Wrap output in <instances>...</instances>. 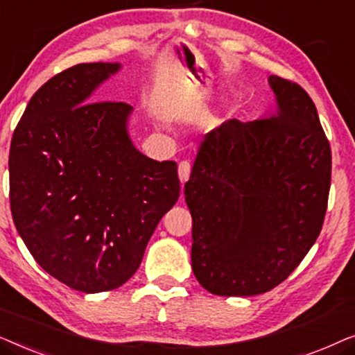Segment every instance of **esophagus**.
<instances>
[{
	"instance_id": "1",
	"label": "esophagus",
	"mask_w": 355,
	"mask_h": 355,
	"mask_svg": "<svg viewBox=\"0 0 355 355\" xmlns=\"http://www.w3.org/2000/svg\"><path fill=\"white\" fill-rule=\"evenodd\" d=\"M179 179H181L182 184H186L189 181V176H191V164H189L187 162H182L179 163Z\"/></svg>"
}]
</instances>
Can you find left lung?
I'll use <instances>...</instances> for the list:
<instances>
[{
    "label": "left lung",
    "mask_w": 355,
    "mask_h": 355,
    "mask_svg": "<svg viewBox=\"0 0 355 355\" xmlns=\"http://www.w3.org/2000/svg\"><path fill=\"white\" fill-rule=\"evenodd\" d=\"M275 113L230 119L205 135L184 196L192 215V270L216 295L273 289L322 231L331 148L302 87L270 76Z\"/></svg>",
    "instance_id": "obj_1"
}]
</instances>
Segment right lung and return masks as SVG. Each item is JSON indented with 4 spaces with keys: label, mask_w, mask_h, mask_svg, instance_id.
<instances>
[{
    "label": "right lung",
    "mask_w": 355,
    "mask_h": 355,
    "mask_svg": "<svg viewBox=\"0 0 355 355\" xmlns=\"http://www.w3.org/2000/svg\"><path fill=\"white\" fill-rule=\"evenodd\" d=\"M119 62H85L35 92L9 150L19 236L48 275L76 291L123 286L178 202L176 162H155L128 132L132 106L94 101Z\"/></svg>",
    "instance_id": "right-lung-1"
}]
</instances>
